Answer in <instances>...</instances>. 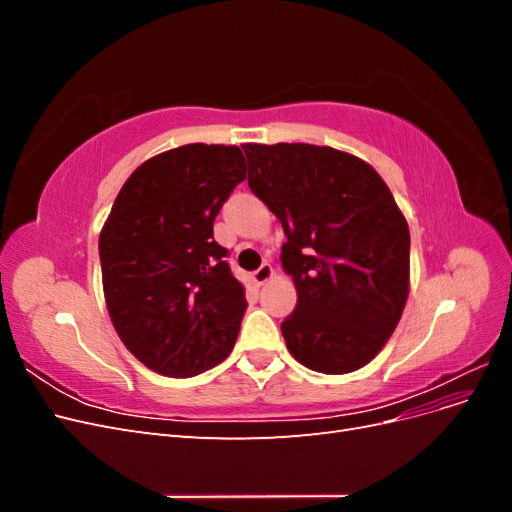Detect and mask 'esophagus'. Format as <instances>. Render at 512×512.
<instances>
[{
  "mask_svg": "<svg viewBox=\"0 0 512 512\" xmlns=\"http://www.w3.org/2000/svg\"><path fill=\"white\" fill-rule=\"evenodd\" d=\"M273 273H275V271H273V265H271V262H262V265L254 271V282L262 286V284L271 280Z\"/></svg>",
  "mask_w": 512,
  "mask_h": 512,
  "instance_id": "obj_1",
  "label": "esophagus"
}]
</instances>
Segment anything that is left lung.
<instances>
[{"label":"left lung","mask_w":512,"mask_h":512,"mask_svg":"<svg viewBox=\"0 0 512 512\" xmlns=\"http://www.w3.org/2000/svg\"><path fill=\"white\" fill-rule=\"evenodd\" d=\"M250 190L282 222V267L297 307L290 354L320 374L361 369L389 342L408 301L410 230L367 162L307 143L243 145Z\"/></svg>","instance_id":"left-lung-1"}]
</instances>
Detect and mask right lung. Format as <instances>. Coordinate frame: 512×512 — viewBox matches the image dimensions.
<instances>
[{
    "mask_svg": "<svg viewBox=\"0 0 512 512\" xmlns=\"http://www.w3.org/2000/svg\"><path fill=\"white\" fill-rule=\"evenodd\" d=\"M245 179L235 145H183L138 166L100 232L102 286L121 342L149 369L190 378L237 342L245 288L213 220Z\"/></svg>",
    "mask_w": 512,
    "mask_h": 512,
    "instance_id": "add662e5",
    "label": "right lung"
}]
</instances>
